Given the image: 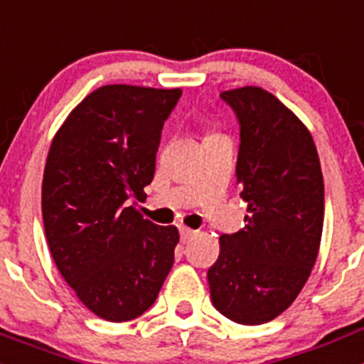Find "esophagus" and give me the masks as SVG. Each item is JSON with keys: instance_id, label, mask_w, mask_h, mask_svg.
Segmentation results:
<instances>
[{"instance_id": "obj_1", "label": "esophagus", "mask_w": 364, "mask_h": 364, "mask_svg": "<svg viewBox=\"0 0 364 364\" xmlns=\"http://www.w3.org/2000/svg\"><path fill=\"white\" fill-rule=\"evenodd\" d=\"M195 233H197V231L189 230V228H186V226L180 228V239H182V242H189V240L195 237Z\"/></svg>"}]
</instances>
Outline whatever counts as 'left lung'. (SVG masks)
Here are the masks:
<instances>
[{
	"mask_svg": "<svg viewBox=\"0 0 364 364\" xmlns=\"http://www.w3.org/2000/svg\"><path fill=\"white\" fill-rule=\"evenodd\" d=\"M239 118L237 184L246 226L220 237L208 269L211 301L239 324L275 319L301 294L319 253L324 182L306 125L260 87L224 91Z\"/></svg>",
	"mask_w": 364,
	"mask_h": 364,
	"instance_id": "obj_1",
	"label": "left lung"
}]
</instances>
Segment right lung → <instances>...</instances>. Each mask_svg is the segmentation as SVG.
I'll return each mask as SVG.
<instances>
[{
  "instance_id": "obj_1",
  "label": "right lung",
  "mask_w": 364,
  "mask_h": 364,
  "mask_svg": "<svg viewBox=\"0 0 364 364\" xmlns=\"http://www.w3.org/2000/svg\"><path fill=\"white\" fill-rule=\"evenodd\" d=\"M180 89L104 85L70 111L45 164L41 213L58 269L95 315L131 321L153 306L175 262L178 230L133 198L154 176L164 122Z\"/></svg>"
}]
</instances>
